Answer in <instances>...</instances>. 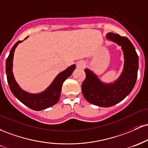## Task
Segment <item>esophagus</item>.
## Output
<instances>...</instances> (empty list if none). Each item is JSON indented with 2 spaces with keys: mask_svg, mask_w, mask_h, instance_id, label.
I'll list each match as a JSON object with an SVG mask.
<instances>
[{
  "mask_svg": "<svg viewBox=\"0 0 148 148\" xmlns=\"http://www.w3.org/2000/svg\"><path fill=\"white\" fill-rule=\"evenodd\" d=\"M77 67H79V68H83V67L85 66V63L83 61H79V62H77Z\"/></svg>",
  "mask_w": 148,
  "mask_h": 148,
  "instance_id": "obj_1",
  "label": "esophagus"
}]
</instances>
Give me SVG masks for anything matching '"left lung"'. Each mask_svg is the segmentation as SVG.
Here are the masks:
<instances>
[{
    "mask_svg": "<svg viewBox=\"0 0 148 148\" xmlns=\"http://www.w3.org/2000/svg\"><path fill=\"white\" fill-rule=\"evenodd\" d=\"M106 38L121 46L125 58L123 73L114 83L107 84L86 69V79L81 86L85 99L92 104L101 107L114 106L130 94L135 86L138 69V56L128 38L113 33L107 34Z\"/></svg>",
    "mask_w": 148,
    "mask_h": 148,
    "instance_id": "8db88e82",
    "label": "left lung"
}]
</instances>
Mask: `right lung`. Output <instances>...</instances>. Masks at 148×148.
I'll use <instances>...</instances> for the list:
<instances>
[{
    "label": "right lung",
    "mask_w": 148,
    "mask_h": 148,
    "mask_svg": "<svg viewBox=\"0 0 148 148\" xmlns=\"http://www.w3.org/2000/svg\"><path fill=\"white\" fill-rule=\"evenodd\" d=\"M28 37H25V39ZM23 41H18L13 46L10 51L9 56L6 60V74L8 84L14 97H16L21 102L35 111H41L45 108L53 106L59 101L62 84L69 76L72 74L75 69V64H72L63 72L58 74L52 84L45 91L38 94H31L25 92L19 87L13 75L12 65L13 57L15 49L19 43Z\"/></svg>",
    "instance_id": "add662e5"
}]
</instances>
